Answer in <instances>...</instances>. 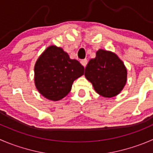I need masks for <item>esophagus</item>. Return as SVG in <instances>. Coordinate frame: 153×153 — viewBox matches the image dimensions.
Masks as SVG:
<instances>
[{
  "label": "esophagus",
  "instance_id": "esophagus-1",
  "mask_svg": "<svg viewBox=\"0 0 153 153\" xmlns=\"http://www.w3.org/2000/svg\"><path fill=\"white\" fill-rule=\"evenodd\" d=\"M81 63L82 64V66H84V67H86V66H87V59H84V60H81Z\"/></svg>",
  "mask_w": 153,
  "mask_h": 153
}]
</instances>
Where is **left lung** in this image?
Here are the masks:
<instances>
[{
	"label": "left lung",
	"mask_w": 153,
	"mask_h": 153,
	"mask_svg": "<svg viewBox=\"0 0 153 153\" xmlns=\"http://www.w3.org/2000/svg\"><path fill=\"white\" fill-rule=\"evenodd\" d=\"M86 78L95 91L105 98L119 94L127 81V69L115 53L99 49L85 68Z\"/></svg>",
	"instance_id": "left-lung-1"
}]
</instances>
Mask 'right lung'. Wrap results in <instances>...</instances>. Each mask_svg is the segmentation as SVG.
I'll list each match as a JSON object with an SVG mask.
<instances>
[{"mask_svg":"<svg viewBox=\"0 0 153 153\" xmlns=\"http://www.w3.org/2000/svg\"><path fill=\"white\" fill-rule=\"evenodd\" d=\"M84 68L70 59L60 47L50 45L41 54L34 66V83L42 96L58 101L67 96L74 81L84 75Z\"/></svg>","mask_w":153,"mask_h":153,"instance_id":"add662e5","label":"right lung"}]
</instances>
